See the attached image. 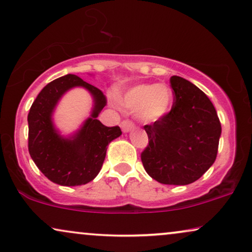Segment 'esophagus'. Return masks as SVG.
<instances>
[{
  "label": "esophagus",
  "mask_w": 252,
  "mask_h": 252,
  "mask_svg": "<svg viewBox=\"0 0 252 252\" xmlns=\"http://www.w3.org/2000/svg\"><path fill=\"white\" fill-rule=\"evenodd\" d=\"M121 127L123 130V132H129L130 130H132L134 127V125L130 120H125V121L121 122Z\"/></svg>",
  "instance_id": "1"
}]
</instances>
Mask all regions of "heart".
Instances as JSON below:
<instances>
[{"instance_id": "heart-1", "label": "heart", "mask_w": 252, "mask_h": 252, "mask_svg": "<svg viewBox=\"0 0 252 252\" xmlns=\"http://www.w3.org/2000/svg\"><path fill=\"white\" fill-rule=\"evenodd\" d=\"M172 99V90L164 83L138 84L126 90L120 102L127 111H136L140 121L155 122L168 114Z\"/></svg>"}]
</instances>
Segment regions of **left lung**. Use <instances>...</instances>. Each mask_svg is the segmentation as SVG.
<instances>
[{
    "label": "left lung",
    "mask_w": 252,
    "mask_h": 252,
    "mask_svg": "<svg viewBox=\"0 0 252 252\" xmlns=\"http://www.w3.org/2000/svg\"><path fill=\"white\" fill-rule=\"evenodd\" d=\"M171 111L144 126L148 145L141 162L152 178L165 185H189L203 176L217 158L221 126L203 91L180 76L170 77Z\"/></svg>",
    "instance_id": "1"
}]
</instances>
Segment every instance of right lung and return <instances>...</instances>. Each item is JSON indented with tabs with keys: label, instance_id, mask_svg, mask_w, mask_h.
<instances>
[{
	"label": "right lung",
	"instance_id": "1",
	"mask_svg": "<svg viewBox=\"0 0 252 252\" xmlns=\"http://www.w3.org/2000/svg\"><path fill=\"white\" fill-rule=\"evenodd\" d=\"M82 86L94 98L92 116L72 137L60 135L52 122L59 99L72 87ZM107 104L104 94L74 74L56 79L37 94L28 113V151L40 171L62 186L91 182L100 171L107 145L122 134L120 126H106L97 120Z\"/></svg>",
	"mask_w": 252,
	"mask_h": 252
}]
</instances>
